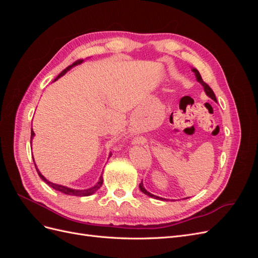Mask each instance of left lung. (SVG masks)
Instances as JSON below:
<instances>
[{
  "instance_id": "obj_1",
  "label": "left lung",
  "mask_w": 258,
  "mask_h": 258,
  "mask_svg": "<svg viewBox=\"0 0 258 258\" xmlns=\"http://www.w3.org/2000/svg\"><path fill=\"white\" fill-rule=\"evenodd\" d=\"M192 71L195 72V74H196V77H197V81L204 86V88H205V91H206V93L207 95L211 98V99H213L214 101H216V98H215V95H214V92H213V90L211 89V87L210 86L206 83V82H204V80H202V77H201V75H200V73L197 71L196 69H192ZM139 187H140V189H141V191L142 192H144V194H146L147 196H150V197H153V198H156V199H162L163 200V198H160V197H157V196H155V195H152L151 192H148L145 188H144V186H143V183H140V185H139ZM166 200V199H165Z\"/></svg>"
}]
</instances>
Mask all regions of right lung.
<instances>
[{
    "label": "right lung",
    "mask_w": 258,
    "mask_h": 258,
    "mask_svg": "<svg viewBox=\"0 0 258 258\" xmlns=\"http://www.w3.org/2000/svg\"><path fill=\"white\" fill-rule=\"evenodd\" d=\"M84 60L83 59H80V60H77V61H75L74 63H72L71 66H69L67 69H64L63 71H62L58 76H57V79L54 80V81H57L59 77H61L62 75H64L70 69H71L72 67H74V66H76V64H80V63H82ZM33 136H34V131L33 130H31V140H32V138H33ZM35 165V163H34ZM36 168V167H35ZM36 171H37V173H38V175H40V177L43 179V181L46 183V184H48L50 187H52L53 189H56V190H59V191H61V192H63V194H66V195H71V196H90V195H92L93 192H95L96 190H98L100 187H101V185H102V183H103V178H102V176L100 177V181L98 182V184L97 185H95L93 187H91V188H88V189H84V190H79V189H72V188H69V187H66V186H62V185H57V184H53V183H51V182H49V181H47V179H46L42 174H41V172L40 171L37 170V168H36Z\"/></svg>",
    "instance_id": "add662e5"
}]
</instances>
